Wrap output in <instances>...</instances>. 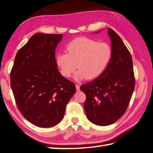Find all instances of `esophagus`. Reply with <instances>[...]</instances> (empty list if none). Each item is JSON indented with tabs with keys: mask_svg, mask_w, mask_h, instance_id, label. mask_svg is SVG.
Listing matches in <instances>:
<instances>
[{
	"mask_svg": "<svg viewBox=\"0 0 153 153\" xmlns=\"http://www.w3.org/2000/svg\"><path fill=\"white\" fill-rule=\"evenodd\" d=\"M76 91H79L80 90V86L79 85H76Z\"/></svg>",
	"mask_w": 153,
	"mask_h": 153,
	"instance_id": "1",
	"label": "esophagus"
}]
</instances>
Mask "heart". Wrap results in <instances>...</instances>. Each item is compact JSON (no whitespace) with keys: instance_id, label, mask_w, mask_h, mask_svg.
Masks as SVG:
<instances>
[{"instance_id":"1","label":"heart","mask_w":153,"mask_h":153,"mask_svg":"<svg viewBox=\"0 0 153 153\" xmlns=\"http://www.w3.org/2000/svg\"><path fill=\"white\" fill-rule=\"evenodd\" d=\"M67 53L59 52L55 61L62 75L70 77L79 68L74 79H94L106 69L112 57V49L107 42H98L88 37H79L67 43Z\"/></svg>"}]
</instances>
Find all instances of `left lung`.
<instances>
[{
  "label": "left lung",
  "mask_w": 153,
  "mask_h": 153,
  "mask_svg": "<svg viewBox=\"0 0 153 153\" xmlns=\"http://www.w3.org/2000/svg\"><path fill=\"white\" fill-rule=\"evenodd\" d=\"M108 33L112 49L110 63L97 79L80 87L86 96L84 103L86 117L100 126L114 123L123 116L135 84L130 52L113 30L109 27Z\"/></svg>",
  "instance_id": "8db88e82"
}]
</instances>
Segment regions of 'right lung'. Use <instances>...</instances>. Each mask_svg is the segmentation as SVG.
Instances as JSON below:
<instances>
[{
    "label": "right lung",
    "mask_w": 153,
    "mask_h": 153,
    "mask_svg": "<svg viewBox=\"0 0 153 153\" xmlns=\"http://www.w3.org/2000/svg\"><path fill=\"white\" fill-rule=\"evenodd\" d=\"M62 38V34H34L18 51L11 70V88L20 113L40 127L60 122L76 92L74 83L57 68L55 52Z\"/></svg>",
    "instance_id": "1"
}]
</instances>
